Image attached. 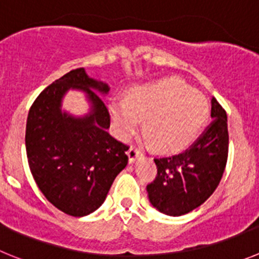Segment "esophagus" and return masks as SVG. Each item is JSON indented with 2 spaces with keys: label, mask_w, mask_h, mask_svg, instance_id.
Returning a JSON list of instances; mask_svg holds the SVG:
<instances>
[{
  "label": "esophagus",
  "mask_w": 259,
  "mask_h": 259,
  "mask_svg": "<svg viewBox=\"0 0 259 259\" xmlns=\"http://www.w3.org/2000/svg\"><path fill=\"white\" fill-rule=\"evenodd\" d=\"M127 156H129V161L134 162L135 160L139 157V156H142V151L139 150L138 147L132 146L129 148V151H127Z\"/></svg>",
  "instance_id": "34e87169"
}]
</instances>
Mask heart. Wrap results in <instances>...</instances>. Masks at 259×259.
I'll return each instance as SVG.
<instances>
[{"label":"heart","mask_w":259,"mask_h":259,"mask_svg":"<svg viewBox=\"0 0 259 259\" xmlns=\"http://www.w3.org/2000/svg\"><path fill=\"white\" fill-rule=\"evenodd\" d=\"M109 113L121 139L142 129L161 152L186 150L195 142L209 116V104L200 92L181 78L167 77L135 86L125 99L109 102Z\"/></svg>","instance_id":"obj_1"}]
</instances>
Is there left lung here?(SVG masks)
I'll return each mask as SVG.
<instances>
[{"instance_id":"8db88e82","label":"left lung","mask_w":259,"mask_h":259,"mask_svg":"<svg viewBox=\"0 0 259 259\" xmlns=\"http://www.w3.org/2000/svg\"><path fill=\"white\" fill-rule=\"evenodd\" d=\"M213 121L192 146L179 155L155 158L157 176L147 186L153 208L171 217L196 209L220 185L228 156L227 115L211 99Z\"/></svg>"}]
</instances>
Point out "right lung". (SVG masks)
<instances>
[{
	"label": "right lung",
	"mask_w": 259,
	"mask_h": 259,
	"mask_svg": "<svg viewBox=\"0 0 259 259\" xmlns=\"http://www.w3.org/2000/svg\"><path fill=\"white\" fill-rule=\"evenodd\" d=\"M69 90L85 93L90 112L73 116L61 102ZM109 86L73 69L49 85L32 104L25 150L29 169L46 199L63 213L83 217L104 202L113 181L127 165L129 147L107 132L109 113L101 95Z\"/></svg>",
	"instance_id": "add662e5"
}]
</instances>
